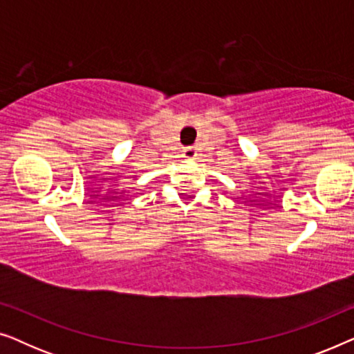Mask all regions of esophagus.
Returning <instances> with one entry per match:
<instances>
[{
  "label": "esophagus",
  "instance_id": "34e87169",
  "mask_svg": "<svg viewBox=\"0 0 354 354\" xmlns=\"http://www.w3.org/2000/svg\"><path fill=\"white\" fill-rule=\"evenodd\" d=\"M183 156L188 158V159H193L196 156V148L195 147H187L183 148Z\"/></svg>",
  "mask_w": 354,
  "mask_h": 354
}]
</instances>
